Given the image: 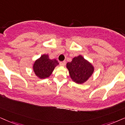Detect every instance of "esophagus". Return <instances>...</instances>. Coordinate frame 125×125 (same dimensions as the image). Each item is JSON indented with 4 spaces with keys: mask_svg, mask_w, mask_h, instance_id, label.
I'll list each match as a JSON object with an SVG mask.
<instances>
[{
    "mask_svg": "<svg viewBox=\"0 0 125 125\" xmlns=\"http://www.w3.org/2000/svg\"><path fill=\"white\" fill-rule=\"evenodd\" d=\"M60 65L61 66H64V65H65L66 64V61H63V62H60L59 63Z\"/></svg>",
    "mask_w": 125,
    "mask_h": 125,
    "instance_id": "1",
    "label": "esophagus"
}]
</instances>
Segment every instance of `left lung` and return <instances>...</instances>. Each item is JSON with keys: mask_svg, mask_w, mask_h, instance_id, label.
<instances>
[{"mask_svg": "<svg viewBox=\"0 0 125 125\" xmlns=\"http://www.w3.org/2000/svg\"><path fill=\"white\" fill-rule=\"evenodd\" d=\"M70 77L74 82L83 83L92 75L94 67L81 55L74 57L71 62L67 63Z\"/></svg>", "mask_w": 125, "mask_h": 125, "instance_id": "obj_1", "label": "left lung"}]
</instances>
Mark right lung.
<instances>
[{"instance_id": "obj_1", "label": "right lung", "mask_w": 125, "mask_h": 125, "mask_svg": "<svg viewBox=\"0 0 125 125\" xmlns=\"http://www.w3.org/2000/svg\"><path fill=\"white\" fill-rule=\"evenodd\" d=\"M59 64L56 59H50L48 55H42L35 61L33 64V71L40 78H47L51 75L55 67Z\"/></svg>"}]
</instances>
